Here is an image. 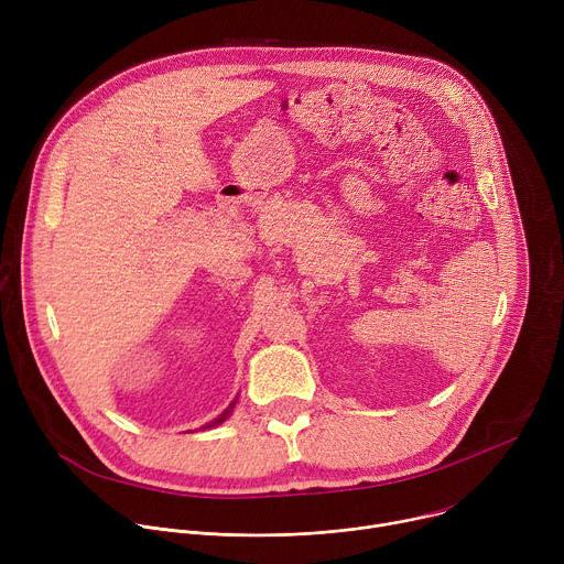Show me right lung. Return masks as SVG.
I'll use <instances>...</instances> for the list:
<instances>
[{
  "label": "right lung",
  "instance_id": "obj_1",
  "mask_svg": "<svg viewBox=\"0 0 564 564\" xmlns=\"http://www.w3.org/2000/svg\"><path fill=\"white\" fill-rule=\"evenodd\" d=\"M236 401H238V397H236V399H234V401H231V404H229V406H227V409H225V413H220V415H218V417H216V420H214V422H209V424H205V426H203V429H212V426H218V424H223V422H225V420H227V417H229V415H231V411H234V406H236Z\"/></svg>",
  "mask_w": 564,
  "mask_h": 564
}]
</instances>
